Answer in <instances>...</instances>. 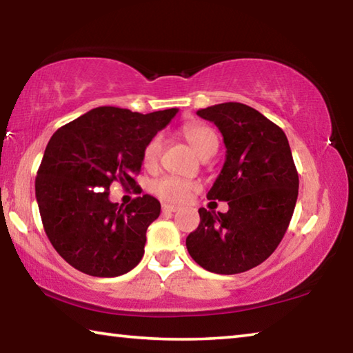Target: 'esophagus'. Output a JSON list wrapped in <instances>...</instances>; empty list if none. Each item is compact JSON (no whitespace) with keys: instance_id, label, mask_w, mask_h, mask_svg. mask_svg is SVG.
Returning <instances> with one entry per match:
<instances>
[{"instance_id":"obj_1","label":"esophagus","mask_w":353,"mask_h":353,"mask_svg":"<svg viewBox=\"0 0 353 353\" xmlns=\"http://www.w3.org/2000/svg\"><path fill=\"white\" fill-rule=\"evenodd\" d=\"M162 210L166 213H174V212H177L179 210V207H176V205H171V204H163L162 205Z\"/></svg>"}]
</instances>
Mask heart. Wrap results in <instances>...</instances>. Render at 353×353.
I'll list each match as a JSON object with an SVG mask.
<instances>
[{
    "label": "heart",
    "instance_id": "1",
    "mask_svg": "<svg viewBox=\"0 0 353 353\" xmlns=\"http://www.w3.org/2000/svg\"><path fill=\"white\" fill-rule=\"evenodd\" d=\"M182 134L188 145L193 148V151L199 155V157H210L218 149V135L214 130L207 126V124L201 123H190L185 124L182 128ZM163 140L160 135L152 137L151 140L146 143L145 149H143V166L146 170H154L159 165L160 155H162ZM152 193L157 196L159 199L170 204H181V202L187 201L191 193L198 190V183L187 181V179L177 177V176H163L159 181L152 183Z\"/></svg>",
    "mask_w": 353,
    "mask_h": 353
}]
</instances>
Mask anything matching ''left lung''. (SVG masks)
I'll list each match as a JSON object with an SVG mask.
<instances>
[{
    "label": "left lung",
    "instance_id": "obj_1",
    "mask_svg": "<svg viewBox=\"0 0 353 353\" xmlns=\"http://www.w3.org/2000/svg\"><path fill=\"white\" fill-rule=\"evenodd\" d=\"M196 113L223 134L225 162L207 199L225 201L229 212L199 208L201 223L187 236L188 254L214 274L249 271L277 249L294 212L299 176L288 139L277 124L241 103Z\"/></svg>",
    "mask_w": 353,
    "mask_h": 353
}]
</instances>
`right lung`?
<instances>
[{
	"label": "right lung",
	"mask_w": 353,
	"mask_h": 353,
	"mask_svg": "<svg viewBox=\"0 0 353 353\" xmlns=\"http://www.w3.org/2000/svg\"><path fill=\"white\" fill-rule=\"evenodd\" d=\"M176 113L98 107L57 129L48 141L35 198L52 248L77 271L118 277L140 263L160 202L143 194L123 207L110 202L109 190L119 182L141 193L132 176L141 170L143 149Z\"/></svg>",
	"instance_id": "add662e5"
}]
</instances>
